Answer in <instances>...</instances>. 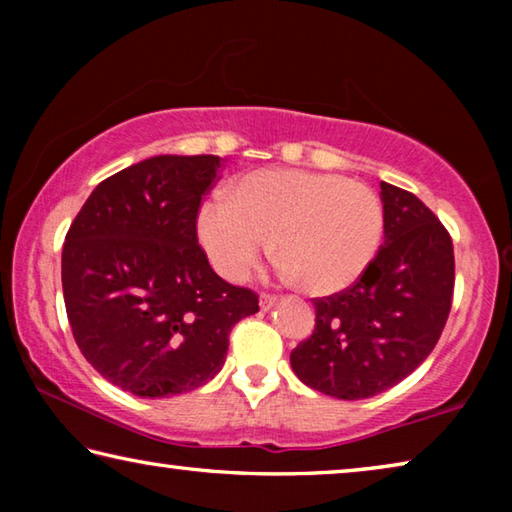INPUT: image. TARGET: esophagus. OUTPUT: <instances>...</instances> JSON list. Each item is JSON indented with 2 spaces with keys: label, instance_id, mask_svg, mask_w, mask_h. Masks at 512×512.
Returning a JSON list of instances; mask_svg holds the SVG:
<instances>
[{
  "label": "esophagus",
  "instance_id": "esophagus-1",
  "mask_svg": "<svg viewBox=\"0 0 512 512\" xmlns=\"http://www.w3.org/2000/svg\"><path fill=\"white\" fill-rule=\"evenodd\" d=\"M275 300L277 298L273 296V293H262V296H259V307H262V311H268L275 305Z\"/></svg>",
  "mask_w": 512,
  "mask_h": 512
}]
</instances>
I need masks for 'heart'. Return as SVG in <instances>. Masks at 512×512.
Instances as JSON below:
<instances>
[{
  "label": "heart",
  "instance_id": "obj_1",
  "mask_svg": "<svg viewBox=\"0 0 512 512\" xmlns=\"http://www.w3.org/2000/svg\"><path fill=\"white\" fill-rule=\"evenodd\" d=\"M384 210L359 180L305 169L253 171L228 198L205 201L198 237L228 280L248 275L275 237L287 277L318 296L352 287L377 255Z\"/></svg>",
  "mask_w": 512,
  "mask_h": 512
}]
</instances>
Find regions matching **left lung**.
Returning a JSON list of instances; mask_svg holds the SVG:
<instances>
[{
  "instance_id": "obj_1",
  "label": "left lung",
  "mask_w": 512,
  "mask_h": 512,
  "mask_svg": "<svg viewBox=\"0 0 512 512\" xmlns=\"http://www.w3.org/2000/svg\"><path fill=\"white\" fill-rule=\"evenodd\" d=\"M386 244L357 282L316 298V327L291 352L314 391L363 400L400 384L429 357L454 296V246L418 196L381 183Z\"/></svg>"
}]
</instances>
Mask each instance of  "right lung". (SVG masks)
Here are the masks:
<instances>
[{
	"mask_svg": "<svg viewBox=\"0 0 512 512\" xmlns=\"http://www.w3.org/2000/svg\"><path fill=\"white\" fill-rule=\"evenodd\" d=\"M219 155H155L97 185L63 246L74 341L110 384L140 397L180 395L225 363L228 336L259 296L221 280L198 244Z\"/></svg>",
	"mask_w": 512,
	"mask_h": 512,
	"instance_id": "1",
	"label": "right lung"
}]
</instances>
